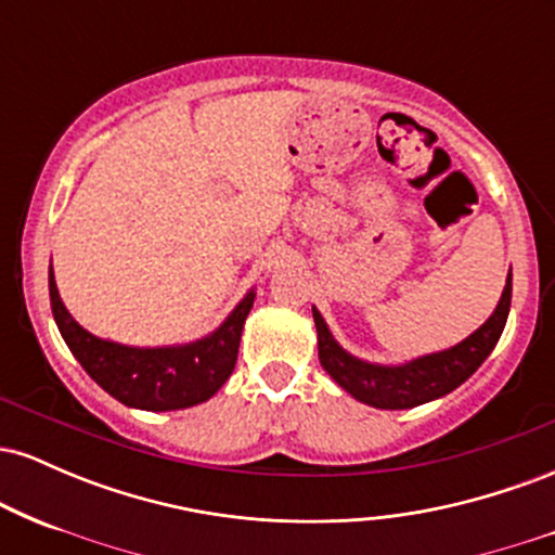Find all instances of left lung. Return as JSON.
<instances>
[{"label":"left lung","instance_id":"8db88e82","mask_svg":"<svg viewBox=\"0 0 555 555\" xmlns=\"http://www.w3.org/2000/svg\"><path fill=\"white\" fill-rule=\"evenodd\" d=\"M508 308H512V271H508L506 286H503V295L493 315L475 334H469L456 347L425 354V358L410 360L404 365H375V362H365L349 354L331 336L323 315L313 308L318 360H321L323 371L362 404L378 406V410H410V406L451 393L486 362L501 339Z\"/></svg>","mask_w":555,"mask_h":555}]
</instances>
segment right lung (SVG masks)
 I'll return each mask as SVG.
<instances>
[{
  "instance_id": "add662e5",
  "label": "right lung",
  "mask_w": 555,
  "mask_h": 555,
  "mask_svg": "<svg viewBox=\"0 0 555 555\" xmlns=\"http://www.w3.org/2000/svg\"><path fill=\"white\" fill-rule=\"evenodd\" d=\"M49 297L62 339L95 384L127 406L169 412L201 404L227 384L256 292H247L214 334L177 347H127L93 336L67 313L54 271H49Z\"/></svg>"
}]
</instances>
